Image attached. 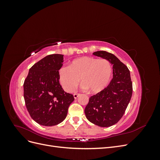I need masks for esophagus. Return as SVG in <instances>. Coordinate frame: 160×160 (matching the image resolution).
<instances>
[{
	"label": "esophagus",
	"instance_id": "34e87169",
	"mask_svg": "<svg viewBox=\"0 0 160 160\" xmlns=\"http://www.w3.org/2000/svg\"><path fill=\"white\" fill-rule=\"evenodd\" d=\"M80 95V94H79V93H75L74 95H73V96H74V98L76 99H77V98H78V97Z\"/></svg>",
	"mask_w": 160,
	"mask_h": 160
}]
</instances>
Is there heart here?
<instances>
[{
	"label": "heart",
	"instance_id": "obj_1",
	"mask_svg": "<svg viewBox=\"0 0 160 160\" xmlns=\"http://www.w3.org/2000/svg\"><path fill=\"white\" fill-rule=\"evenodd\" d=\"M112 75L111 62L105 59L81 57L71 62L69 67L62 66L58 71L59 83L68 93H72L79 83L91 93L102 91L109 83Z\"/></svg>",
	"mask_w": 160,
	"mask_h": 160
}]
</instances>
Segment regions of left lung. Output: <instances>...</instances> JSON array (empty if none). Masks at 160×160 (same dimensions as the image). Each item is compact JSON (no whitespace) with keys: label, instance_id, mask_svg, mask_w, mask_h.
I'll use <instances>...</instances> for the list:
<instances>
[{"label":"left lung","instance_id":"1","mask_svg":"<svg viewBox=\"0 0 160 160\" xmlns=\"http://www.w3.org/2000/svg\"><path fill=\"white\" fill-rule=\"evenodd\" d=\"M93 55L113 65V79L107 88L89 98L85 109L86 118L100 127H110L123 117L132 98L133 87L127 66L112 53L96 51Z\"/></svg>","mask_w":160,"mask_h":160}]
</instances>
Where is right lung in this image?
I'll use <instances>...</instances> for the list:
<instances>
[{
	"label": "right lung",
	"mask_w": 160,
	"mask_h": 160,
	"mask_svg": "<svg viewBox=\"0 0 160 160\" xmlns=\"http://www.w3.org/2000/svg\"><path fill=\"white\" fill-rule=\"evenodd\" d=\"M63 55H47L32 65L24 82V99L31 118L45 126L61 123L74 101L59 83L58 71L62 66Z\"/></svg>",
	"instance_id": "obj_1"
}]
</instances>
